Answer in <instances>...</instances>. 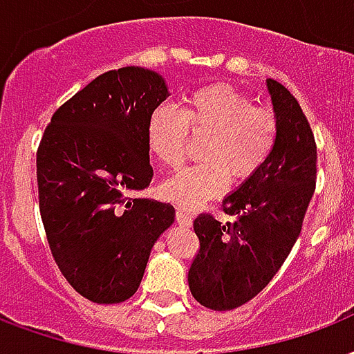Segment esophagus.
Listing matches in <instances>:
<instances>
[{
    "instance_id": "1",
    "label": "esophagus",
    "mask_w": 354,
    "mask_h": 354,
    "mask_svg": "<svg viewBox=\"0 0 354 354\" xmlns=\"http://www.w3.org/2000/svg\"><path fill=\"white\" fill-rule=\"evenodd\" d=\"M176 221L184 227H191L193 225V217L184 210V208H176Z\"/></svg>"
}]
</instances>
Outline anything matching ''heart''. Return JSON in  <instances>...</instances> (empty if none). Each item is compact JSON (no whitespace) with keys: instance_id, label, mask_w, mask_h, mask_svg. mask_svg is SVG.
Wrapping results in <instances>:
<instances>
[{"instance_id":"obj_1","label":"heart","mask_w":354,"mask_h":354,"mask_svg":"<svg viewBox=\"0 0 354 354\" xmlns=\"http://www.w3.org/2000/svg\"><path fill=\"white\" fill-rule=\"evenodd\" d=\"M193 137L204 140V163L184 167L161 184V195L184 208H197L223 195L229 178L242 182L255 174L270 157L277 137V118L266 104L251 99L229 84H208L184 97L182 112L161 104L148 122V148L165 167L184 159Z\"/></svg>"}]
</instances>
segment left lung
<instances>
[{
    "instance_id": "left-lung-1",
    "label": "left lung",
    "mask_w": 354,
    "mask_h": 354,
    "mask_svg": "<svg viewBox=\"0 0 354 354\" xmlns=\"http://www.w3.org/2000/svg\"><path fill=\"white\" fill-rule=\"evenodd\" d=\"M277 118L270 157L223 198L221 223L201 214L193 229L201 242L187 281L204 308L234 310L270 283L297 242L317 180V146L308 118L285 86L266 80Z\"/></svg>"
}]
</instances>
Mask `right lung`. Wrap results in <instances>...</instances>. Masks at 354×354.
Wrapping results in <instances>:
<instances>
[{"label": "right lung", "mask_w": 354, "mask_h": 354, "mask_svg": "<svg viewBox=\"0 0 354 354\" xmlns=\"http://www.w3.org/2000/svg\"><path fill=\"white\" fill-rule=\"evenodd\" d=\"M169 97L156 71L122 67L64 103L37 150L39 210L52 257L71 287L95 304L137 292L174 208L137 198L151 182V112Z\"/></svg>", "instance_id": "1"}]
</instances>
